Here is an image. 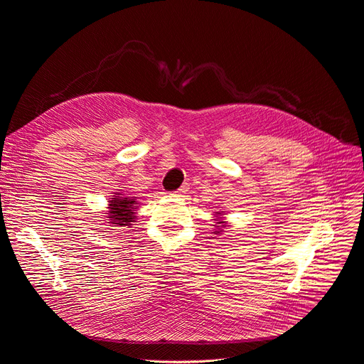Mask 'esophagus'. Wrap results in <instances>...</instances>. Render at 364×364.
<instances>
[{
  "label": "esophagus",
  "instance_id": "obj_1",
  "mask_svg": "<svg viewBox=\"0 0 364 364\" xmlns=\"http://www.w3.org/2000/svg\"><path fill=\"white\" fill-rule=\"evenodd\" d=\"M187 189H189V187H187V186H181L180 189H178L177 192H175V195H178V196H184V193L187 192Z\"/></svg>",
  "mask_w": 364,
  "mask_h": 364
}]
</instances>
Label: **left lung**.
Segmentation results:
<instances>
[{
    "mask_svg": "<svg viewBox=\"0 0 364 364\" xmlns=\"http://www.w3.org/2000/svg\"><path fill=\"white\" fill-rule=\"evenodd\" d=\"M222 215H224V213H216V219H215V232L213 234H220L222 231H224V230H222V228H225L227 225H225V220L224 219H222Z\"/></svg>",
    "mask_w": 364,
    "mask_h": 364,
    "instance_id": "8db88e82",
    "label": "left lung"
}]
</instances>
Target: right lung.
Returning a JSON list of instances; mask_svg holds the SVG:
<instances>
[{
  "label": "right lung",
  "instance_id": "right-lung-1",
  "mask_svg": "<svg viewBox=\"0 0 364 364\" xmlns=\"http://www.w3.org/2000/svg\"><path fill=\"white\" fill-rule=\"evenodd\" d=\"M107 224L113 227H127L130 228L132 222H136V208L137 201L134 196H124L122 193H114L109 201Z\"/></svg>",
  "mask_w": 364,
  "mask_h": 364
}]
</instances>
